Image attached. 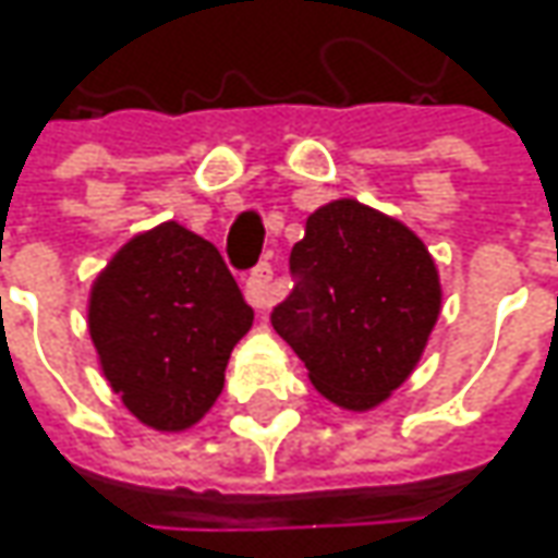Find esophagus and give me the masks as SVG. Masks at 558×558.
Masks as SVG:
<instances>
[{
	"label": "esophagus",
	"instance_id": "esophagus-1",
	"mask_svg": "<svg viewBox=\"0 0 558 558\" xmlns=\"http://www.w3.org/2000/svg\"><path fill=\"white\" fill-rule=\"evenodd\" d=\"M246 300L255 308H268V305L278 300V287H275V271L271 265H258L253 271V278L246 280Z\"/></svg>",
	"mask_w": 558,
	"mask_h": 558
}]
</instances>
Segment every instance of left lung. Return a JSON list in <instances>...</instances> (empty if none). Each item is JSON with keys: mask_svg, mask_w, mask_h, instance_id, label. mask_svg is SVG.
Listing matches in <instances>:
<instances>
[{"mask_svg": "<svg viewBox=\"0 0 558 558\" xmlns=\"http://www.w3.org/2000/svg\"><path fill=\"white\" fill-rule=\"evenodd\" d=\"M290 268L300 283L271 325L315 390L350 412L390 400L415 372L444 305L422 236L359 199H333L305 218Z\"/></svg>", "mask_w": 558, "mask_h": 558, "instance_id": "1", "label": "left lung"}]
</instances>
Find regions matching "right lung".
Listing matches in <instances>:
<instances>
[{
  "instance_id": "add662e5",
  "label": "right lung",
  "mask_w": 558,
  "mask_h": 558,
  "mask_svg": "<svg viewBox=\"0 0 558 558\" xmlns=\"http://www.w3.org/2000/svg\"><path fill=\"white\" fill-rule=\"evenodd\" d=\"M86 325L124 409L153 430L181 434L221 397L253 305L208 240L161 221L131 236L96 275Z\"/></svg>"
}]
</instances>
